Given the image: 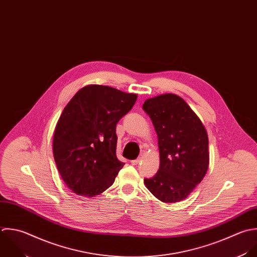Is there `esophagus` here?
Returning <instances> with one entry per match:
<instances>
[{"instance_id":"esophagus-1","label":"esophagus","mask_w":257,"mask_h":257,"mask_svg":"<svg viewBox=\"0 0 257 257\" xmlns=\"http://www.w3.org/2000/svg\"><path fill=\"white\" fill-rule=\"evenodd\" d=\"M140 161H141V158H138V159L132 160V161H131V164H132V165H137V164H138Z\"/></svg>"}]
</instances>
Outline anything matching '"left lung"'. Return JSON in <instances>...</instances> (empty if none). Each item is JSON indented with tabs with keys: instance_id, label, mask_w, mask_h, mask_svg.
Instances as JSON below:
<instances>
[{
	"instance_id": "1",
	"label": "left lung",
	"mask_w": 257,
	"mask_h": 257,
	"mask_svg": "<svg viewBox=\"0 0 257 257\" xmlns=\"http://www.w3.org/2000/svg\"><path fill=\"white\" fill-rule=\"evenodd\" d=\"M142 108L154 125L160 153L159 170L153 177L144 178L145 185L162 202H179L206 174L207 132L189 105L177 95L148 99Z\"/></svg>"
}]
</instances>
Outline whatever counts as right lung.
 Masks as SVG:
<instances>
[{
	"mask_svg": "<svg viewBox=\"0 0 257 257\" xmlns=\"http://www.w3.org/2000/svg\"><path fill=\"white\" fill-rule=\"evenodd\" d=\"M136 94L90 85L76 93L57 123L53 153L58 171L76 194L94 197L108 189L124 166L116 156V125Z\"/></svg>",
	"mask_w": 257,
	"mask_h": 257,
	"instance_id": "right-lung-1",
	"label": "right lung"
}]
</instances>
